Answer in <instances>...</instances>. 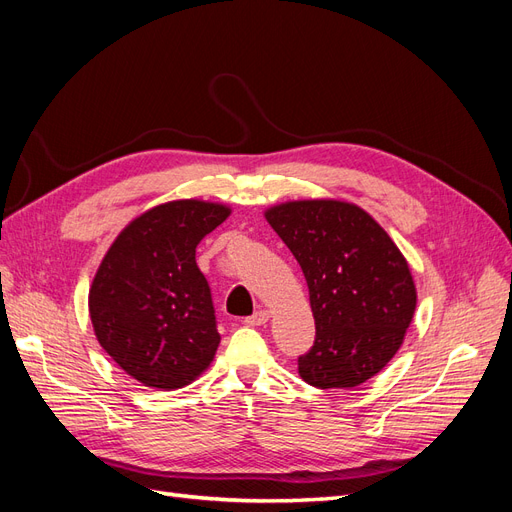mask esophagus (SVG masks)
<instances>
[{"mask_svg":"<svg viewBox=\"0 0 512 512\" xmlns=\"http://www.w3.org/2000/svg\"><path fill=\"white\" fill-rule=\"evenodd\" d=\"M269 318H271V314L267 312V309H258V312H254L250 318H245V324H250V327H260V324H265V322H269Z\"/></svg>","mask_w":512,"mask_h":512,"instance_id":"34e87169","label":"esophagus"}]
</instances>
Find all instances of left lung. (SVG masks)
Returning <instances> with one entry per match:
<instances>
[{"mask_svg":"<svg viewBox=\"0 0 512 512\" xmlns=\"http://www.w3.org/2000/svg\"><path fill=\"white\" fill-rule=\"evenodd\" d=\"M265 218L301 265L316 320L299 376L318 389H352L376 376L404 344L416 309L404 254L344 200H292Z\"/></svg>","mask_w":512,"mask_h":512,"instance_id":"1","label":"left lung"}]
</instances>
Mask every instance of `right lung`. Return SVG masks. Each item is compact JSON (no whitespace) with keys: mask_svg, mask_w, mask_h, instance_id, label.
Here are the masks:
<instances>
[{"mask_svg":"<svg viewBox=\"0 0 512 512\" xmlns=\"http://www.w3.org/2000/svg\"><path fill=\"white\" fill-rule=\"evenodd\" d=\"M228 215L205 200L158 205L123 228L100 262L89 288L94 333L141 384L181 389L213 361L220 333L196 245Z\"/></svg>","mask_w":512,"mask_h":512,"instance_id":"1","label":"right lung"}]
</instances>
